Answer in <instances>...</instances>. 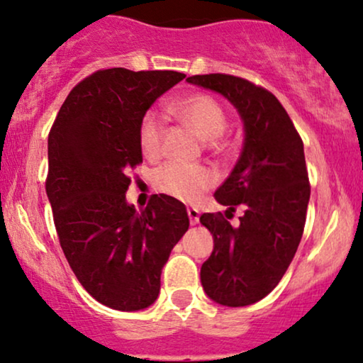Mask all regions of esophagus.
<instances>
[{"label": "esophagus", "instance_id": "esophagus-1", "mask_svg": "<svg viewBox=\"0 0 363 363\" xmlns=\"http://www.w3.org/2000/svg\"><path fill=\"white\" fill-rule=\"evenodd\" d=\"M187 216H189L191 225L199 223V209L198 208H187Z\"/></svg>", "mask_w": 363, "mask_h": 363}]
</instances>
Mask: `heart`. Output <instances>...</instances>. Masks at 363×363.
Listing matches in <instances>:
<instances>
[{
	"instance_id": "heart-1",
	"label": "heart",
	"mask_w": 363,
	"mask_h": 363,
	"mask_svg": "<svg viewBox=\"0 0 363 363\" xmlns=\"http://www.w3.org/2000/svg\"><path fill=\"white\" fill-rule=\"evenodd\" d=\"M174 113L187 121L198 132L201 138L216 140L226 128V113L213 96L198 93L182 98L174 104ZM164 123L155 111L143 115L138 126L140 150L145 159L157 160L162 154ZM155 187L160 193L176 198L184 203L198 201L213 184V176L203 167H193L177 162H170L157 170Z\"/></svg>"
}]
</instances>
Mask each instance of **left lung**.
I'll list each match as a JSON object with an SVG mask.
<instances>
[{
    "instance_id": "8db88e82",
    "label": "left lung",
    "mask_w": 363,
    "mask_h": 363,
    "mask_svg": "<svg viewBox=\"0 0 363 363\" xmlns=\"http://www.w3.org/2000/svg\"><path fill=\"white\" fill-rule=\"evenodd\" d=\"M187 82L223 94L245 128L242 155L215 193L226 215L243 209L240 225L231 226L221 213H204L199 221L215 240L201 267L204 292L223 306H248L277 286L303 237L311 193L303 140L265 87L230 74L191 76Z\"/></svg>"
}]
</instances>
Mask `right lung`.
Wrapping results in <instances>:
<instances>
[{
  "label": "right lung",
  "mask_w": 363,
  "mask_h": 363,
  "mask_svg": "<svg viewBox=\"0 0 363 363\" xmlns=\"http://www.w3.org/2000/svg\"><path fill=\"white\" fill-rule=\"evenodd\" d=\"M174 71L101 69L72 87L49 133V196L57 235L77 281L118 311L148 308L170 250L189 228L186 206L152 196L126 203L142 162L138 126L159 96L182 81Z\"/></svg>",
  "instance_id": "1"
}]
</instances>
